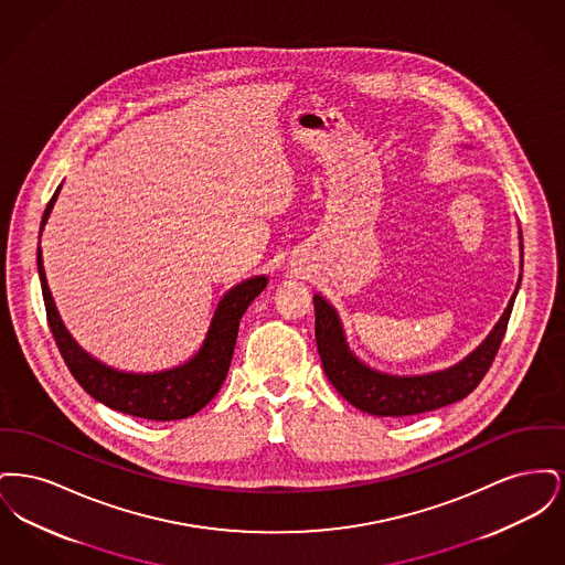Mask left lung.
<instances>
[{"instance_id": "left-lung-1", "label": "left lung", "mask_w": 565, "mask_h": 565, "mask_svg": "<svg viewBox=\"0 0 565 565\" xmlns=\"http://www.w3.org/2000/svg\"><path fill=\"white\" fill-rule=\"evenodd\" d=\"M519 249L523 267V237L519 231ZM521 286V275L502 318L483 339L454 366L426 375H390L371 369L351 351L339 311L322 295H313L316 305V343L322 358L323 373L337 392L355 408L379 417L419 415L447 404L463 401L489 371L511 320L514 296Z\"/></svg>"}]
</instances>
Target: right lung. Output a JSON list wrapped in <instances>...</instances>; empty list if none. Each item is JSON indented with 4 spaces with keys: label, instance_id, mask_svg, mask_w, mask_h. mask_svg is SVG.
<instances>
[{
    "label": "right lung",
    "instance_id": "add662e5",
    "mask_svg": "<svg viewBox=\"0 0 565 565\" xmlns=\"http://www.w3.org/2000/svg\"><path fill=\"white\" fill-rule=\"evenodd\" d=\"M58 192L61 186L54 190L53 199L49 201L46 212L42 215L40 237L51 217ZM38 275L56 348L84 392L114 411L152 422L186 419L214 398L228 375V366L237 343L239 320L252 300L269 284L267 275H254L226 290L215 305L214 316L201 348L186 362L157 373H134L114 369L90 355L88 351L82 350L78 341L65 328L54 305L53 292L49 288L40 245Z\"/></svg>",
    "mask_w": 565,
    "mask_h": 565
}]
</instances>
